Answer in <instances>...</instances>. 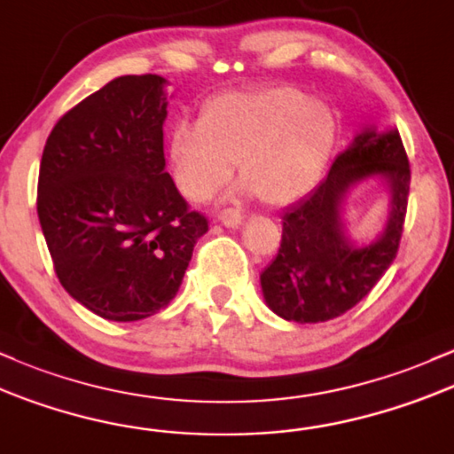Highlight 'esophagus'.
<instances>
[{
	"instance_id": "esophagus-1",
	"label": "esophagus",
	"mask_w": 454,
	"mask_h": 454,
	"mask_svg": "<svg viewBox=\"0 0 454 454\" xmlns=\"http://www.w3.org/2000/svg\"><path fill=\"white\" fill-rule=\"evenodd\" d=\"M218 221H221L223 225L229 227V229H236V227L242 225L244 216H242L240 212H236V210H225V212H221V216H218Z\"/></svg>"
}]
</instances>
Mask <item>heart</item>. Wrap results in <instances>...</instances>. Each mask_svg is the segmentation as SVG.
Returning <instances> with one entry per match:
<instances>
[{
  "mask_svg": "<svg viewBox=\"0 0 454 454\" xmlns=\"http://www.w3.org/2000/svg\"><path fill=\"white\" fill-rule=\"evenodd\" d=\"M337 115L292 85H272L214 98L200 124L177 121L167 162L177 191L192 203L212 200L238 162L248 192L283 206L319 182L337 145Z\"/></svg>",
  "mask_w": 454,
  "mask_h": 454,
  "instance_id": "1",
  "label": "heart"
}]
</instances>
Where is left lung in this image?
Wrapping results in <instances>:
<instances>
[{"label":"left lung","mask_w":454,"mask_h":454,"mask_svg":"<svg viewBox=\"0 0 454 454\" xmlns=\"http://www.w3.org/2000/svg\"><path fill=\"white\" fill-rule=\"evenodd\" d=\"M410 177L399 130L358 132L322 184L285 210L281 247L259 277L268 307L295 324L328 322L354 309L395 262ZM366 179H380L389 192V218L378 241L356 245L342 206L350 188Z\"/></svg>","instance_id":"8db88e82"}]
</instances>
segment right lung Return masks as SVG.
<instances>
[{
	"label": "right lung",
	"mask_w": 454,
	"mask_h": 454,
	"mask_svg": "<svg viewBox=\"0 0 454 454\" xmlns=\"http://www.w3.org/2000/svg\"><path fill=\"white\" fill-rule=\"evenodd\" d=\"M167 81L126 74L59 117L40 160L38 218L76 302L139 322L176 298L207 231L165 171Z\"/></svg>",
	"instance_id": "add662e5"
}]
</instances>
